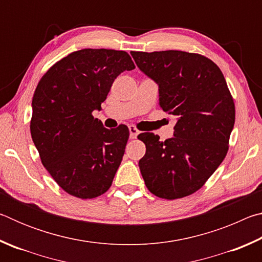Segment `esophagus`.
Segmentation results:
<instances>
[{"mask_svg":"<svg viewBox=\"0 0 262 262\" xmlns=\"http://www.w3.org/2000/svg\"><path fill=\"white\" fill-rule=\"evenodd\" d=\"M139 134H140V130H137L136 127L129 126V137L130 139H136Z\"/></svg>","mask_w":262,"mask_h":262,"instance_id":"34e87169","label":"esophagus"}]
</instances>
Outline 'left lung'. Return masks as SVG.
<instances>
[{"mask_svg":"<svg viewBox=\"0 0 262 262\" xmlns=\"http://www.w3.org/2000/svg\"><path fill=\"white\" fill-rule=\"evenodd\" d=\"M142 73L158 85L159 106L176 115L173 137L142 133L139 166L147 188L174 200L205 185L228 152L234 104L221 69L206 56L181 51L132 52Z\"/></svg>","mask_w":262,"mask_h":262,"instance_id":"obj_1","label":"left lung"}]
</instances>
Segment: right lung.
<instances>
[{"mask_svg": "<svg viewBox=\"0 0 262 262\" xmlns=\"http://www.w3.org/2000/svg\"><path fill=\"white\" fill-rule=\"evenodd\" d=\"M134 68L126 52L85 48L56 62L38 83L31 136L42 165L68 194L92 199L112 185L129 130L107 129L92 112L101 110L114 79Z\"/></svg>", "mask_w": 262, "mask_h": 262, "instance_id": "obj_1", "label": "right lung"}]
</instances>
